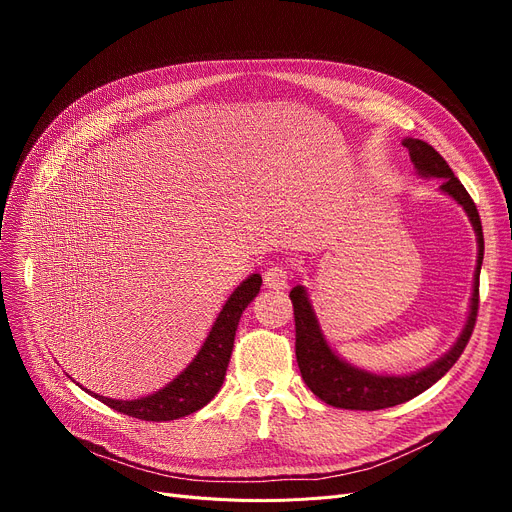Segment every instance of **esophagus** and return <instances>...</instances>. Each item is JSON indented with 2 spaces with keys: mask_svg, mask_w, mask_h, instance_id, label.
Returning a JSON list of instances; mask_svg holds the SVG:
<instances>
[{
  "mask_svg": "<svg viewBox=\"0 0 512 512\" xmlns=\"http://www.w3.org/2000/svg\"><path fill=\"white\" fill-rule=\"evenodd\" d=\"M263 284L270 290H286L288 288V272L282 265H272L263 272Z\"/></svg>",
  "mask_w": 512,
  "mask_h": 512,
  "instance_id": "34e87169",
  "label": "esophagus"
}]
</instances>
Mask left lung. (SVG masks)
Instances as JSON below:
<instances>
[{"label":"left lung","instance_id":"1","mask_svg":"<svg viewBox=\"0 0 512 512\" xmlns=\"http://www.w3.org/2000/svg\"><path fill=\"white\" fill-rule=\"evenodd\" d=\"M402 145L409 149L415 172L423 178H440L442 182L440 191L463 207L475 230L477 265H475V276H473L469 315L459 338H456V342L450 346V351L444 353L434 363H429L427 367L407 375L373 373L344 361L332 351V346L324 336V330L319 326V319L315 315L307 288L303 284L294 286L290 290V301L294 307V328H297V344L294 346H297V363H299L301 375L315 396H319L321 400L328 402V405L336 409L378 411V409L396 407L400 402H407L417 394L425 392L429 386H434L456 361H459L473 334V326L477 319L479 272H481V261H483V232H481V220H479L477 207L469 197V193L465 191L461 180L456 178L454 172L448 168L446 159L432 145L411 137L402 141Z\"/></svg>","mask_w":512,"mask_h":512}]
</instances>
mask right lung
Returning <instances> with one entry per match:
<instances>
[{"instance_id":"add662e5","label":"right lung","mask_w":512,"mask_h":512,"mask_svg":"<svg viewBox=\"0 0 512 512\" xmlns=\"http://www.w3.org/2000/svg\"><path fill=\"white\" fill-rule=\"evenodd\" d=\"M259 288V274H251L247 280H242L234 288L222 311L215 317L213 326L195 359L161 390L134 400H116L89 392L83 386L80 388L93 394L110 409L143 421H172L199 411L215 394H218V390L224 384L226 369L234 348L238 319L242 311L247 309V305L257 297Z\"/></svg>"}]
</instances>
